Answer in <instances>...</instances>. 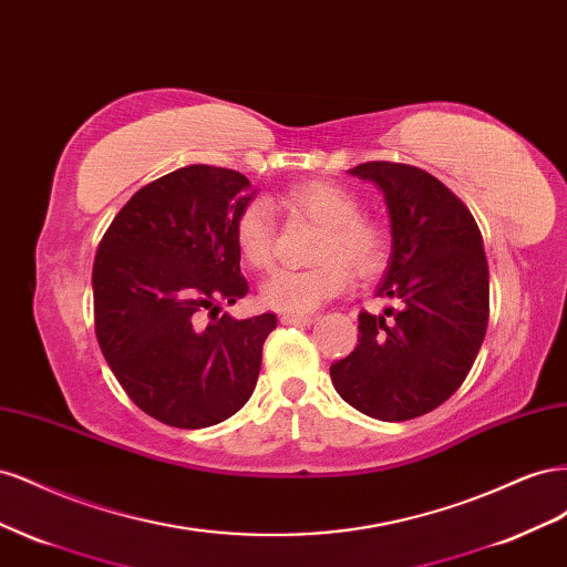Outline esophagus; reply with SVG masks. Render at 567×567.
I'll return each instance as SVG.
<instances>
[{"label": "esophagus", "instance_id": "esophagus-1", "mask_svg": "<svg viewBox=\"0 0 567 567\" xmlns=\"http://www.w3.org/2000/svg\"><path fill=\"white\" fill-rule=\"evenodd\" d=\"M315 319L307 315H281V323L286 326H310Z\"/></svg>", "mask_w": 567, "mask_h": 567}]
</instances>
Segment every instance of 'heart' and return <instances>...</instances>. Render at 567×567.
Returning <instances> with one entry per match:
<instances>
[{
	"label": "heart",
	"instance_id": "obj_1",
	"mask_svg": "<svg viewBox=\"0 0 567 567\" xmlns=\"http://www.w3.org/2000/svg\"><path fill=\"white\" fill-rule=\"evenodd\" d=\"M286 200L323 225L317 246L321 262L271 271L260 286L265 307L284 315H310L326 300L346 293L352 267L371 274L385 262L388 231L381 221L359 213V200L346 186L333 182H302L286 192ZM274 213L269 203L255 198L234 217V244L244 262L252 269H267L274 260Z\"/></svg>",
	"mask_w": 567,
	"mask_h": 567
}]
</instances>
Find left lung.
I'll use <instances>...</instances> for the list:
<instances>
[{
    "label": "left lung",
    "instance_id": "left-lung-1",
    "mask_svg": "<svg viewBox=\"0 0 567 567\" xmlns=\"http://www.w3.org/2000/svg\"><path fill=\"white\" fill-rule=\"evenodd\" d=\"M350 175L381 188L392 252L381 298L400 310L359 315V346L331 364L350 406L379 421H409L447 402L485 340L489 269L471 210L425 169L371 161Z\"/></svg>",
    "mask_w": 567,
    "mask_h": 567
}]
</instances>
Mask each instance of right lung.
I'll use <instances>...</instances> for the list:
<instances>
[{
  "label": "right lung",
  "mask_w": 567,
  "mask_h": 567,
  "mask_svg": "<svg viewBox=\"0 0 567 567\" xmlns=\"http://www.w3.org/2000/svg\"><path fill=\"white\" fill-rule=\"evenodd\" d=\"M252 196L236 169L186 165L140 188L101 238L99 348L130 400L161 423L215 425L255 390L277 317L219 315L248 293L234 217Z\"/></svg>",
  "instance_id": "add662e5"
}]
</instances>
